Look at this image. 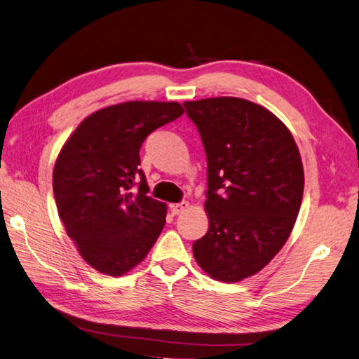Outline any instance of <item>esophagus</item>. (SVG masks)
Wrapping results in <instances>:
<instances>
[{
    "label": "esophagus",
    "instance_id": "1",
    "mask_svg": "<svg viewBox=\"0 0 359 359\" xmlns=\"http://www.w3.org/2000/svg\"><path fill=\"white\" fill-rule=\"evenodd\" d=\"M189 208V202H180V203H172L170 205V211L173 215H178V214H182L184 211H186Z\"/></svg>",
    "mask_w": 359,
    "mask_h": 359
}]
</instances>
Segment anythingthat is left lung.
<instances>
[{
  "label": "left lung",
  "instance_id": "8db88e82",
  "mask_svg": "<svg viewBox=\"0 0 359 359\" xmlns=\"http://www.w3.org/2000/svg\"><path fill=\"white\" fill-rule=\"evenodd\" d=\"M206 153L210 229L194 241L198 265L235 283L266 266L299 212L304 169L289 128L266 107L238 97L184 103Z\"/></svg>",
  "mask_w": 359,
  "mask_h": 359
}]
</instances>
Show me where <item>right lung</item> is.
I'll list each match as a JSON object with an SVG mask.
<instances>
[{"label":"right lung","mask_w":359,"mask_h":359,"mask_svg":"<svg viewBox=\"0 0 359 359\" xmlns=\"http://www.w3.org/2000/svg\"><path fill=\"white\" fill-rule=\"evenodd\" d=\"M182 114L177 102L112 104L86 116L62 145L52 177L58 214L99 273L127 274L165 227L166 203L147 196L139 151L149 133Z\"/></svg>","instance_id":"1"}]
</instances>
